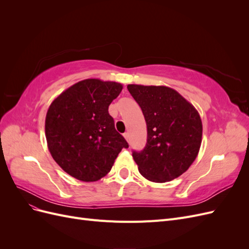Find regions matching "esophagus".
Masks as SVG:
<instances>
[{"mask_svg":"<svg viewBox=\"0 0 249 249\" xmlns=\"http://www.w3.org/2000/svg\"><path fill=\"white\" fill-rule=\"evenodd\" d=\"M124 138H125V140H126L127 142H130L131 138H130V134H129V133H124Z\"/></svg>","mask_w":249,"mask_h":249,"instance_id":"1","label":"esophagus"}]
</instances>
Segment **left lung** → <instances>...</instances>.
<instances>
[{
  "mask_svg": "<svg viewBox=\"0 0 249 249\" xmlns=\"http://www.w3.org/2000/svg\"><path fill=\"white\" fill-rule=\"evenodd\" d=\"M147 126L146 145L133 152L141 176L165 183L182 176L198 155L202 124L197 110L175 89L130 84Z\"/></svg>",
  "mask_w": 249,
  "mask_h": 249,
  "instance_id": "obj_1",
  "label": "left lung"
}]
</instances>
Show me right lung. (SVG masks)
<instances>
[{
    "label": "right lung",
    "mask_w": 249,
    "mask_h": 249,
    "mask_svg": "<svg viewBox=\"0 0 249 249\" xmlns=\"http://www.w3.org/2000/svg\"><path fill=\"white\" fill-rule=\"evenodd\" d=\"M123 85L86 79L53 101L46 116V138L53 159L82 182H95L111 170L129 144L114 126L108 108Z\"/></svg>",
    "instance_id": "1"
}]
</instances>
